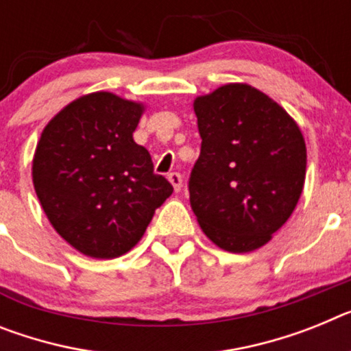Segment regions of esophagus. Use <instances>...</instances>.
<instances>
[{"label":"esophagus","instance_id":"34e87169","mask_svg":"<svg viewBox=\"0 0 351 351\" xmlns=\"http://www.w3.org/2000/svg\"><path fill=\"white\" fill-rule=\"evenodd\" d=\"M169 181L172 182L173 190H176V191L181 190V186H182V176H181V173H179V172H170L169 173Z\"/></svg>","mask_w":351,"mask_h":351}]
</instances>
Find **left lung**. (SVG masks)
<instances>
[{
	"label": "left lung",
	"instance_id": "left-lung-1",
	"mask_svg": "<svg viewBox=\"0 0 351 351\" xmlns=\"http://www.w3.org/2000/svg\"><path fill=\"white\" fill-rule=\"evenodd\" d=\"M200 154L190 204L213 243L250 252L291 217L305 181L304 136L284 108L254 86L230 83L195 99Z\"/></svg>",
	"mask_w": 351,
	"mask_h": 351
}]
</instances>
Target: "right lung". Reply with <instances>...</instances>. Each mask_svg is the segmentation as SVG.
<instances>
[{"label":"right lung","mask_w":351,"mask_h":351,"mask_svg":"<svg viewBox=\"0 0 351 351\" xmlns=\"http://www.w3.org/2000/svg\"><path fill=\"white\" fill-rule=\"evenodd\" d=\"M142 106L95 92L44 128L33 158L42 209L67 243L95 259L130 252L172 184L133 140Z\"/></svg>","instance_id":"1"}]
</instances>
